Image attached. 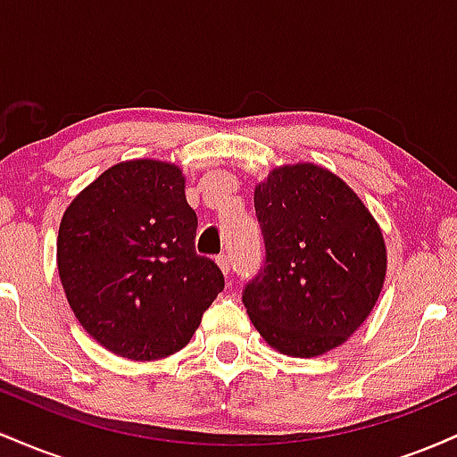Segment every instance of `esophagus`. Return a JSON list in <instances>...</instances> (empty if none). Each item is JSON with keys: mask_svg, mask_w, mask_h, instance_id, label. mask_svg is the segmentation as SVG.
Masks as SVG:
<instances>
[{"mask_svg": "<svg viewBox=\"0 0 457 457\" xmlns=\"http://www.w3.org/2000/svg\"><path fill=\"white\" fill-rule=\"evenodd\" d=\"M217 264H219V269L223 270V275H228V272H229V255L228 253H219L217 255Z\"/></svg>", "mask_w": 457, "mask_h": 457, "instance_id": "1", "label": "esophagus"}]
</instances>
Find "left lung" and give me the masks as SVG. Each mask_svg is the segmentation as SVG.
Returning a JSON list of instances; mask_svg holds the SVG:
<instances>
[{"label":"left lung","instance_id":"left-lung-1","mask_svg":"<svg viewBox=\"0 0 457 457\" xmlns=\"http://www.w3.org/2000/svg\"><path fill=\"white\" fill-rule=\"evenodd\" d=\"M266 258L243 303L262 337L283 354L342 345L378 301L386 249L378 223L328 170L298 162L255 187Z\"/></svg>","mask_w":457,"mask_h":457}]
</instances>
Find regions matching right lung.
<instances>
[{
    "instance_id": "add662e5",
    "label": "right lung",
    "mask_w": 457,
    "mask_h": 457,
    "mask_svg": "<svg viewBox=\"0 0 457 457\" xmlns=\"http://www.w3.org/2000/svg\"><path fill=\"white\" fill-rule=\"evenodd\" d=\"M195 232L171 162H118L83 188L57 236V270L81 327L133 361L185 348L225 287L221 269L195 251Z\"/></svg>"
}]
</instances>
